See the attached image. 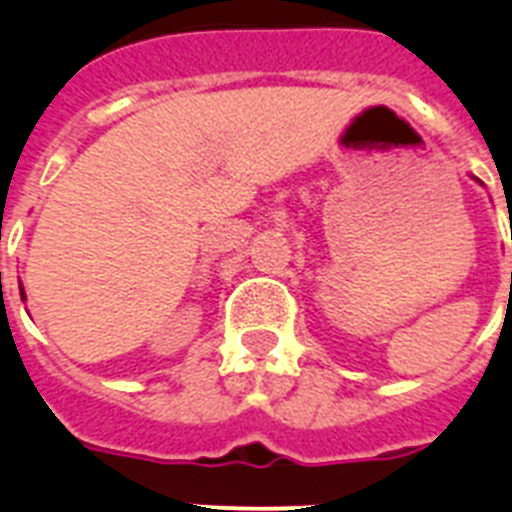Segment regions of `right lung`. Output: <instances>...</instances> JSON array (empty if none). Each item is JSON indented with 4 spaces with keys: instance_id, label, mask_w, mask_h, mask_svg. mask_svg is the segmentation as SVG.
Returning a JSON list of instances; mask_svg holds the SVG:
<instances>
[{
    "instance_id": "right-lung-1",
    "label": "right lung",
    "mask_w": 512,
    "mask_h": 512,
    "mask_svg": "<svg viewBox=\"0 0 512 512\" xmlns=\"http://www.w3.org/2000/svg\"><path fill=\"white\" fill-rule=\"evenodd\" d=\"M20 297H26V292H23V287H20Z\"/></svg>"
}]
</instances>
